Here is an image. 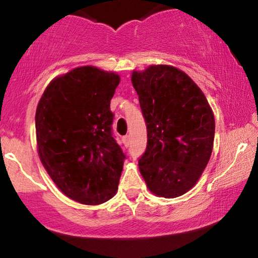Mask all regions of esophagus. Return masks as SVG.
Returning a JSON list of instances; mask_svg holds the SVG:
<instances>
[{
    "label": "esophagus",
    "instance_id": "1",
    "mask_svg": "<svg viewBox=\"0 0 258 258\" xmlns=\"http://www.w3.org/2000/svg\"><path fill=\"white\" fill-rule=\"evenodd\" d=\"M129 141H130V137L128 135L123 136V142H124L125 144H129Z\"/></svg>",
    "mask_w": 258,
    "mask_h": 258
}]
</instances>
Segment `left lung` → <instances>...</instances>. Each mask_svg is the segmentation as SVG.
Returning a JSON list of instances; mask_svg holds the SVG:
<instances>
[{
	"instance_id": "left-lung-1",
	"label": "left lung",
	"mask_w": 258,
	"mask_h": 258,
	"mask_svg": "<svg viewBox=\"0 0 258 258\" xmlns=\"http://www.w3.org/2000/svg\"><path fill=\"white\" fill-rule=\"evenodd\" d=\"M148 132L140 172L154 195L175 199L199 181L214 147L215 118L197 84L178 68L167 64L134 70Z\"/></svg>"
}]
</instances>
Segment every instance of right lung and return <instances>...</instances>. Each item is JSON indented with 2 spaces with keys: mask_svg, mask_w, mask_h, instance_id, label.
<instances>
[{
  "mask_svg": "<svg viewBox=\"0 0 258 258\" xmlns=\"http://www.w3.org/2000/svg\"><path fill=\"white\" fill-rule=\"evenodd\" d=\"M119 75L93 66L55 77L35 115L37 153L57 188L96 206L115 196L124 154L111 135L110 100Z\"/></svg>",
  "mask_w": 258,
  "mask_h": 258,
  "instance_id": "right-lung-1",
  "label": "right lung"
}]
</instances>
